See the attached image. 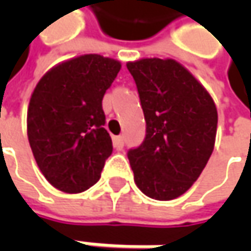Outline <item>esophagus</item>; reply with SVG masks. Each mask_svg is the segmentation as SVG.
I'll return each instance as SVG.
<instances>
[{
    "label": "esophagus",
    "mask_w": 251,
    "mask_h": 251,
    "mask_svg": "<svg viewBox=\"0 0 251 251\" xmlns=\"http://www.w3.org/2000/svg\"><path fill=\"white\" fill-rule=\"evenodd\" d=\"M114 147L117 148V150H123V147H124V138L119 135V137H114Z\"/></svg>",
    "instance_id": "obj_1"
}]
</instances>
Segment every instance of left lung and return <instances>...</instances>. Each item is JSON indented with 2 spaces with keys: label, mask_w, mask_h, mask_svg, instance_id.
Instances as JSON below:
<instances>
[{
  "label": "left lung",
  "mask_w": 251,
  "mask_h": 251,
  "mask_svg": "<svg viewBox=\"0 0 251 251\" xmlns=\"http://www.w3.org/2000/svg\"><path fill=\"white\" fill-rule=\"evenodd\" d=\"M127 68L147 121L144 142L127 153L134 181L150 198L175 200L200 177L214 151L217 106L176 60L141 58Z\"/></svg>",
  "instance_id": "8db88e82"
}]
</instances>
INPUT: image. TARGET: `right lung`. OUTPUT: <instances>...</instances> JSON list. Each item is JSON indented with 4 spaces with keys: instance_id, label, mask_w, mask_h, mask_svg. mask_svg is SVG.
<instances>
[{
    "instance_id": "add662e5",
    "label": "right lung",
    "mask_w": 251,
    "mask_h": 251,
    "mask_svg": "<svg viewBox=\"0 0 251 251\" xmlns=\"http://www.w3.org/2000/svg\"><path fill=\"white\" fill-rule=\"evenodd\" d=\"M121 63L83 54L54 65L40 78L27 107V138L46 180L68 194L100 178L113 152L101 100Z\"/></svg>"
}]
</instances>
